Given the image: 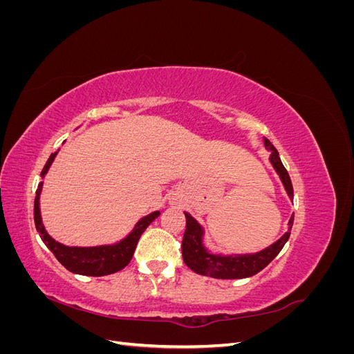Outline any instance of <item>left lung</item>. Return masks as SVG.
Instances as JSON below:
<instances>
[{
	"label": "left lung",
	"mask_w": 354,
	"mask_h": 354,
	"mask_svg": "<svg viewBox=\"0 0 354 354\" xmlns=\"http://www.w3.org/2000/svg\"><path fill=\"white\" fill-rule=\"evenodd\" d=\"M264 145L272 152L270 162L273 164L277 174L281 176L282 183L288 192L289 198H294V189L291 178L286 168L283 167L282 160L279 158V153L274 149V146L264 138ZM186 216V230L183 234V242H181V254H183V261L198 274L216 277V279H243V277L254 276L259 272H261L264 267L269 264L274 257L281 252L283 245L289 239L291 234V227L294 223V214L289 218V230L283 234V236L270 245L269 248H266L257 254H246V255H214L209 254L205 246L202 245V227L198 224V221L190 216V214L185 212Z\"/></svg>",
	"instance_id": "obj_1"
}]
</instances>
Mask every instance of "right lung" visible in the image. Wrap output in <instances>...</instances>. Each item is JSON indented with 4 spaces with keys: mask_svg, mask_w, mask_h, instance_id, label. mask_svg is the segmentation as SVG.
Wrapping results in <instances>:
<instances>
[{
    "mask_svg": "<svg viewBox=\"0 0 354 354\" xmlns=\"http://www.w3.org/2000/svg\"><path fill=\"white\" fill-rule=\"evenodd\" d=\"M56 155H57V152L50 155L44 168H42V171H41L42 178H44V176L47 174V171H48L53 160H55ZM41 187H42V181L38 185L35 205H34V220H35L37 230L39 232V236H41L42 242H44L47 245V248L53 254H55L59 263L69 272L77 273V274L104 276V274H112L115 272L122 270L124 267L131 261L137 242H138V239H140L142 233L147 229L149 224H151L159 216V211H155L152 214H149V216L143 217L136 224L134 230L128 234L124 241H121L116 245L93 246V248L66 246V245H62L53 239L46 232L44 226H42L41 214H39V202H38Z\"/></svg>",
    "mask_w": 354,
    "mask_h": 354,
    "instance_id": "right-lung-1",
    "label": "right lung"
}]
</instances>
